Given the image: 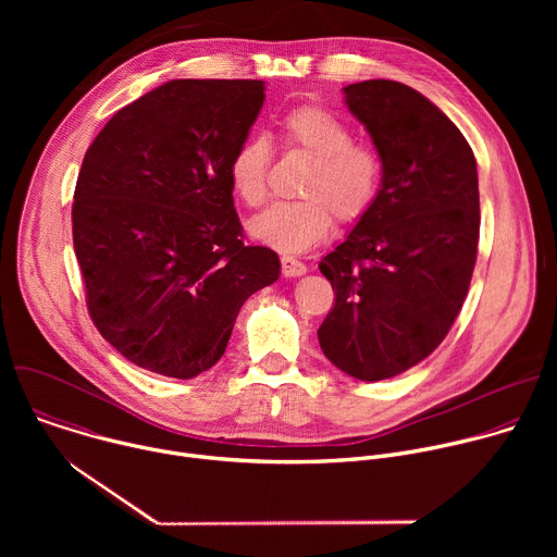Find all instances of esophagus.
<instances>
[{
	"label": "esophagus",
	"mask_w": 557,
	"mask_h": 557,
	"mask_svg": "<svg viewBox=\"0 0 557 557\" xmlns=\"http://www.w3.org/2000/svg\"><path fill=\"white\" fill-rule=\"evenodd\" d=\"M304 273H306V264L304 262H299L295 258H288V256L282 258V275L284 277H299Z\"/></svg>",
	"instance_id": "obj_1"
}]
</instances>
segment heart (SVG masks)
Here are the masks:
<instances>
[{
    "instance_id": "obj_1",
    "label": "heart",
    "mask_w": 557,
    "mask_h": 557,
    "mask_svg": "<svg viewBox=\"0 0 557 557\" xmlns=\"http://www.w3.org/2000/svg\"><path fill=\"white\" fill-rule=\"evenodd\" d=\"M277 129L288 147L312 156L299 200L275 202L251 220L249 231L258 243L280 253H304L331 233L335 215L342 224L359 222L376 202L383 185V161L374 147L352 143L350 127L320 106L288 110ZM271 145L249 136L237 145L226 163L231 191L247 207L269 198Z\"/></svg>"
}]
</instances>
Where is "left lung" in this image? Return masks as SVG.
Masks as SVG:
<instances>
[{
    "mask_svg": "<svg viewBox=\"0 0 557 557\" xmlns=\"http://www.w3.org/2000/svg\"><path fill=\"white\" fill-rule=\"evenodd\" d=\"M344 95L381 156L383 185L320 262L335 306L317 337L339 370L381 381L432 355L462 308L479 251V172L460 129L410 86L370 78Z\"/></svg>",
    "mask_w": 557,
    "mask_h": 557,
    "instance_id": "obj_1",
    "label": "left lung"
}]
</instances>
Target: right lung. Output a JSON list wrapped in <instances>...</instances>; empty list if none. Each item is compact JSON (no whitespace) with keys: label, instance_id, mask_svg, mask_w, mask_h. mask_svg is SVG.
<instances>
[{"label":"right lung","instance_id":"obj_1","mask_svg":"<svg viewBox=\"0 0 557 557\" xmlns=\"http://www.w3.org/2000/svg\"><path fill=\"white\" fill-rule=\"evenodd\" d=\"M264 82L176 78L119 110L84 156L72 240L95 326L149 372L194 379L224 355L243 304L280 277L245 245L226 178Z\"/></svg>","mask_w":557,"mask_h":557}]
</instances>
